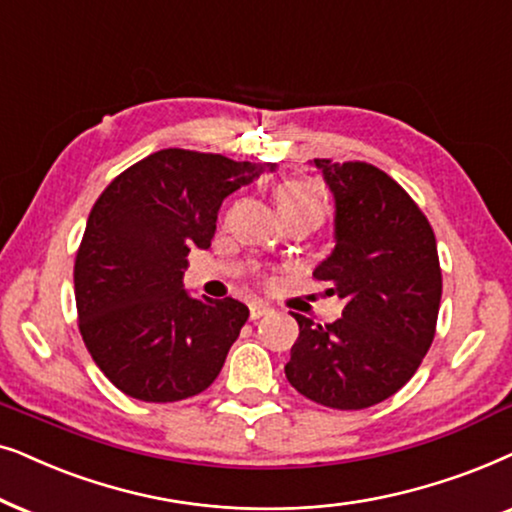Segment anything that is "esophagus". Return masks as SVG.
Returning <instances> with one entry per match:
<instances>
[{
	"instance_id": "34e87169",
	"label": "esophagus",
	"mask_w": 512,
	"mask_h": 512,
	"mask_svg": "<svg viewBox=\"0 0 512 512\" xmlns=\"http://www.w3.org/2000/svg\"><path fill=\"white\" fill-rule=\"evenodd\" d=\"M269 313H271L269 304H262V302H252L250 304V320H260L264 316H269Z\"/></svg>"
}]
</instances>
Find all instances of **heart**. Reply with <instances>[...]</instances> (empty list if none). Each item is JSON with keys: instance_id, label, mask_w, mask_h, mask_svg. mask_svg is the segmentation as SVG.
<instances>
[{"instance_id": "b5f03b06", "label": "heart", "mask_w": 512, "mask_h": 512, "mask_svg": "<svg viewBox=\"0 0 512 512\" xmlns=\"http://www.w3.org/2000/svg\"><path fill=\"white\" fill-rule=\"evenodd\" d=\"M276 206L278 213H295V210H313L320 213V201L309 187L299 182H285L276 189Z\"/></svg>"}]
</instances>
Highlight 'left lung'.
Returning a JSON list of instances; mask_svg holds the SVG:
<instances>
[{
	"instance_id": "1",
	"label": "left lung",
	"mask_w": 512,
	"mask_h": 512,
	"mask_svg": "<svg viewBox=\"0 0 512 512\" xmlns=\"http://www.w3.org/2000/svg\"><path fill=\"white\" fill-rule=\"evenodd\" d=\"M335 199V248L313 269L342 318L299 316L285 377L313 403L363 410L400 391L431 349L442 297L435 234L398 182L370 163L313 159Z\"/></svg>"
}]
</instances>
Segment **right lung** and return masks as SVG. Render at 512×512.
Wrapping results in <instances>:
<instances>
[{"mask_svg":"<svg viewBox=\"0 0 512 512\" xmlns=\"http://www.w3.org/2000/svg\"><path fill=\"white\" fill-rule=\"evenodd\" d=\"M276 163L161 149L109 182L74 262L79 330L119 391L175 403L206 391L248 320L238 299L192 297L182 274L208 250L222 201Z\"/></svg>","mask_w":512,"mask_h":512,"instance_id":"add662e5","label":"right lung"}]
</instances>
